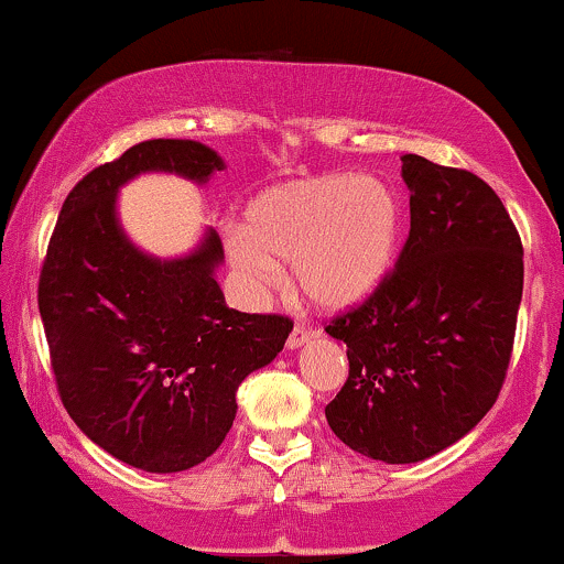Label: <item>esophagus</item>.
<instances>
[{"mask_svg": "<svg viewBox=\"0 0 564 564\" xmlns=\"http://www.w3.org/2000/svg\"><path fill=\"white\" fill-rule=\"evenodd\" d=\"M308 340H311L308 329L301 327V324H295L293 333H290V337H288V348H290V350H297L301 346H306Z\"/></svg>", "mask_w": 564, "mask_h": 564, "instance_id": "34e87169", "label": "esophagus"}]
</instances>
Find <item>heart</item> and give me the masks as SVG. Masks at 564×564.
Wrapping results in <instances>:
<instances>
[{"mask_svg":"<svg viewBox=\"0 0 564 564\" xmlns=\"http://www.w3.org/2000/svg\"><path fill=\"white\" fill-rule=\"evenodd\" d=\"M403 237V205L377 176L322 174L271 184L248 203L242 229L229 231L227 256L253 293L282 280L311 306L348 311L372 297L393 271Z\"/></svg>","mask_w":564,"mask_h":564,"instance_id":"1","label":"heart"}]
</instances>
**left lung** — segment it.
I'll use <instances>...</instances> for the list:
<instances>
[{
	"label": "left lung",
	"mask_w": 564,
	"mask_h": 564,
	"mask_svg": "<svg viewBox=\"0 0 564 564\" xmlns=\"http://www.w3.org/2000/svg\"><path fill=\"white\" fill-rule=\"evenodd\" d=\"M412 229L372 297L327 333L348 380L327 403L333 433L386 465L465 438L505 386L522 301V242L499 195L462 169L401 158Z\"/></svg>",
	"instance_id": "left-lung-1"
}]
</instances>
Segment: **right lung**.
<instances>
[{
    "mask_svg": "<svg viewBox=\"0 0 564 564\" xmlns=\"http://www.w3.org/2000/svg\"><path fill=\"white\" fill-rule=\"evenodd\" d=\"M205 184L224 161L192 139H150L89 171L59 210L39 280V314L63 406L89 441L144 473H182L221 446L235 393L284 348L293 322L227 306L221 240L158 258L118 221L139 174Z\"/></svg>",
    "mask_w": 564,
    "mask_h": 564,
    "instance_id": "right-lung-1",
    "label": "right lung"
}]
</instances>
